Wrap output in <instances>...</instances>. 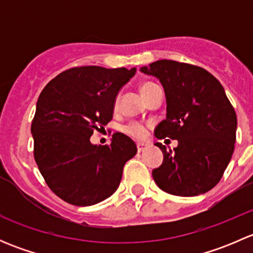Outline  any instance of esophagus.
Here are the masks:
<instances>
[{"instance_id": "1", "label": "esophagus", "mask_w": 253, "mask_h": 253, "mask_svg": "<svg viewBox=\"0 0 253 253\" xmlns=\"http://www.w3.org/2000/svg\"><path fill=\"white\" fill-rule=\"evenodd\" d=\"M147 143H143V142H139V143H137V149H138V152L141 153V152H143V150L145 149V148H147Z\"/></svg>"}]
</instances>
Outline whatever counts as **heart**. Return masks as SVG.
<instances>
[{
    "label": "heart",
    "instance_id": "heart-1",
    "mask_svg": "<svg viewBox=\"0 0 253 253\" xmlns=\"http://www.w3.org/2000/svg\"><path fill=\"white\" fill-rule=\"evenodd\" d=\"M157 86L159 85L153 83V82H144V83H142L141 86H139V90H141L143 98H145V96H147L153 89L157 88ZM116 105H117V99H116ZM124 131L136 139H143L145 138V136H147V127H145L144 125L139 124V122H131V124L127 125V126L125 127Z\"/></svg>",
    "mask_w": 253,
    "mask_h": 253
}]
</instances>
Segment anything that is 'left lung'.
I'll return each mask as SVG.
<instances>
[{
	"label": "left lung",
	"instance_id": "obj_1",
	"mask_svg": "<svg viewBox=\"0 0 253 253\" xmlns=\"http://www.w3.org/2000/svg\"><path fill=\"white\" fill-rule=\"evenodd\" d=\"M162 83L167 119L155 127L158 139H177L152 175L160 190L180 197L208 192L220 181L236 141L237 119L220 82L205 68L171 60L141 67Z\"/></svg>",
	"mask_w": 253,
	"mask_h": 253
}]
</instances>
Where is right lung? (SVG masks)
I'll return each mask as SVG.
<instances>
[{"label": "right lung", "mask_w": 253, "mask_h": 253, "mask_svg": "<svg viewBox=\"0 0 253 253\" xmlns=\"http://www.w3.org/2000/svg\"><path fill=\"white\" fill-rule=\"evenodd\" d=\"M134 73V67L83 66L60 73L42 89L32 122L34 158L65 202L93 206L119 187L136 143L124 133H115L110 145L93 144L90 137L111 121L117 94Z\"/></svg>", "instance_id": "right-lung-1"}]
</instances>
